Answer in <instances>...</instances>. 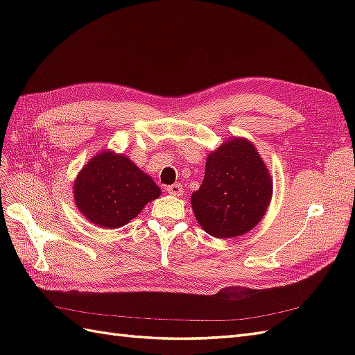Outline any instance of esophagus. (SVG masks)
Segmentation results:
<instances>
[{
    "label": "esophagus",
    "mask_w": 355,
    "mask_h": 355,
    "mask_svg": "<svg viewBox=\"0 0 355 355\" xmlns=\"http://www.w3.org/2000/svg\"><path fill=\"white\" fill-rule=\"evenodd\" d=\"M167 192H168V194H171V196L179 197V196H182V192H184V188H182L180 184H173V185L167 187Z\"/></svg>",
    "instance_id": "34e87169"
}]
</instances>
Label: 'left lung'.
Listing matches in <instances>:
<instances>
[{
	"instance_id": "1",
	"label": "left lung",
	"mask_w": 355,
	"mask_h": 355,
	"mask_svg": "<svg viewBox=\"0 0 355 355\" xmlns=\"http://www.w3.org/2000/svg\"><path fill=\"white\" fill-rule=\"evenodd\" d=\"M272 196V180L254 145L243 137L223 142L209 154L202 184L191 206L201 228L216 239L253 230Z\"/></svg>"
}]
</instances>
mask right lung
Instances as JSON below:
<instances>
[{
	"label": "right lung",
	"instance_id": "1",
	"mask_svg": "<svg viewBox=\"0 0 355 355\" xmlns=\"http://www.w3.org/2000/svg\"><path fill=\"white\" fill-rule=\"evenodd\" d=\"M161 189L133 161L103 151L83 167L73 182V198L85 219L115 230L135 219Z\"/></svg>",
	"mask_w": 355,
	"mask_h": 355
}]
</instances>
